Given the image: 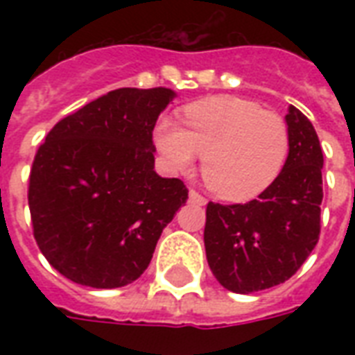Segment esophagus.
<instances>
[{
  "label": "esophagus",
  "instance_id": "1",
  "mask_svg": "<svg viewBox=\"0 0 355 355\" xmlns=\"http://www.w3.org/2000/svg\"><path fill=\"white\" fill-rule=\"evenodd\" d=\"M189 200H191V202H195V205H199V206L206 205L205 195H200L199 191H195V189H189Z\"/></svg>",
  "mask_w": 355,
  "mask_h": 355
}]
</instances>
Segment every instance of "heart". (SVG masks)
I'll use <instances>...</instances> for the list:
<instances>
[{"label": "heart", "instance_id": "heart-1", "mask_svg": "<svg viewBox=\"0 0 355 355\" xmlns=\"http://www.w3.org/2000/svg\"><path fill=\"white\" fill-rule=\"evenodd\" d=\"M182 125L169 118L156 123L155 144L166 166L188 175L202 155V177L225 200L254 199L286 166V121L254 101L236 96L206 97L184 108Z\"/></svg>", "mask_w": 355, "mask_h": 355}]
</instances>
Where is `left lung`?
<instances>
[{"label": "left lung", "instance_id": "1", "mask_svg": "<svg viewBox=\"0 0 355 355\" xmlns=\"http://www.w3.org/2000/svg\"><path fill=\"white\" fill-rule=\"evenodd\" d=\"M289 155L280 177L245 205L206 206V258L228 291L248 295L289 280L319 241L322 149L313 125L291 105Z\"/></svg>", "mask_w": 355, "mask_h": 355}]
</instances>
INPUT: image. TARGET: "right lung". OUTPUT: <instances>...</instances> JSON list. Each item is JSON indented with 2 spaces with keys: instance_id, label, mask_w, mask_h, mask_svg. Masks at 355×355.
I'll return each mask as SVG.
<instances>
[{
  "instance_id": "1",
  "label": "right lung",
  "mask_w": 355,
  "mask_h": 355,
  "mask_svg": "<svg viewBox=\"0 0 355 355\" xmlns=\"http://www.w3.org/2000/svg\"><path fill=\"white\" fill-rule=\"evenodd\" d=\"M169 88H119L55 125L29 175L33 234L68 280L96 289L144 275L162 230L188 199L155 171L153 130Z\"/></svg>"
}]
</instances>
